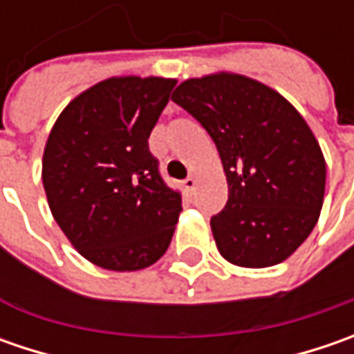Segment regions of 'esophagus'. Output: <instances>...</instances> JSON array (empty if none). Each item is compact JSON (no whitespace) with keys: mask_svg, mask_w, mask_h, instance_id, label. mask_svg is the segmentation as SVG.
Instances as JSON below:
<instances>
[{"mask_svg":"<svg viewBox=\"0 0 354 354\" xmlns=\"http://www.w3.org/2000/svg\"><path fill=\"white\" fill-rule=\"evenodd\" d=\"M195 187H197V179L195 177H187L183 181V189L187 193H193L195 191Z\"/></svg>","mask_w":354,"mask_h":354,"instance_id":"esophagus-1","label":"esophagus"}]
</instances>
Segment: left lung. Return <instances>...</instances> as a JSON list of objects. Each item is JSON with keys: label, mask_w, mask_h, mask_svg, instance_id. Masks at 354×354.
Returning <instances> with one entry per match:
<instances>
[{"label": "left lung", "mask_w": 354, "mask_h": 354, "mask_svg": "<svg viewBox=\"0 0 354 354\" xmlns=\"http://www.w3.org/2000/svg\"><path fill=\"white\" fill-rule=\"evenodd\" d=\"M171 100L209 131L228 181L211 218L230 264L268 268L292 256L317 225L325 159L299 112L262 82L240 75L191 78Z\"/></svg>", "instance_id": "1"}]
</instances>
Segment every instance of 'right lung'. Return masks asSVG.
<instances>
[{
	"label": "right lung",
	"mask_w": 354,
	"mask_h": 354,
	"mask_svg": "<svg viewBox=\"0 0 354 354\" xmlns=\"http://www.w3.org/2000/svg\"><path fill=\"white\" fill-rule=\"evenodd\" d=\"M175 84L108 78L76 96L50 129L43 156L48 207L92 264L133 272L169 248L181 193L163 181L147 140Z\"/></svg>",
	"instance_id": "add662e5"
}]
</instances>
